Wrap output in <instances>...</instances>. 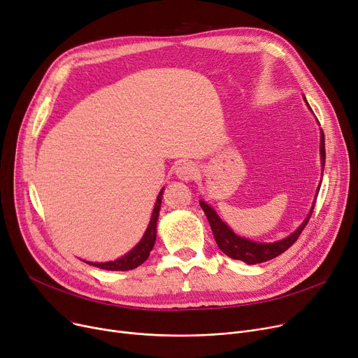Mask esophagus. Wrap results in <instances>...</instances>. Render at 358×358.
<instances>
[{
    "label": "esophagus",
    "instance_id": "34e87169",
    "mask_svg": "<svg viewBox=\"0 0 358 358\" xmlns=\"http://www.w3.org/2000/svg\"><path fill=\"white\" fill-rule=\"evenodd\" d=\"M176 174H177V177H178L180 180H182V181H192V180H194L196 176H197V168H196V165L192 164V162H182V164H180V165L177 166Z\"/></svg>",
    "mask_w": 358,
    "mask_h": 358
}]
</instances>
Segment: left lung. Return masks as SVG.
<instances>
[{
  "label": "left lung",
  "instance_id": "obj_1",
  "mask_svg": "<svg viewBox=\"0 0 358 358\" xmlns=\"http://www.w3.org/2000/svg\"><path fill=\"white\" fill-rule=\"evenodd\" d=\"M306 101V100H305ZM309 106V104H308ZM321 164L322 168L325 166V136L324 131L321 130ZM319 193V187L316 190V194ZM316 201V199H315ZM200 206L203 212L206 213V217H208L210 228L213 232V236L216 239L217 247L220 248V251L223 254H227L228 257L234 258V259H239L247 262V264H259V262H264L268 259H273L275 257H278L280 254H283L285 251H287L293 243L297 241V238L302 234V231L305 229V227L308 224L312 213H313V208L315 203L312 206V209L308 215V217L303 220V223L287 238L277 241V242H270V243H264V242H255L247 238H241L238 236L227 223L222 222V219L217 216V213L210 208V206L206 201H200Z\"/></svg>",
  "mask_w": 358,
  "mask_h": 358
}]
</instances>
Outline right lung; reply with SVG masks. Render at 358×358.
Returning a JSON list of instances; mask_svg holds the SVG:
<instances>
[{
    "mask_svg": "<svg viewBox=\"0 0 358 358\" xmlns=\"http://www.w3.org/2000/svg\"><path fill=\"white\" fill-rule=\"evenodd\" d=\"M162 193H164V189L158 194L155 208L152 212V217H150L149 224H148V229H146L143 238L141 239V242L134 250L116 261H108V262H90L88 261V264L103 268V270H110V271H127V270H134V268L139 267L141 264H143V262L149 257V252L152 251L155 239H157V220L159 216Z\"/></svg>",
    "mask_w": 358,
    "mask_h": 358,
    "instance_id": "add662e5",
    "label": "right lung"
}]
</instances>
